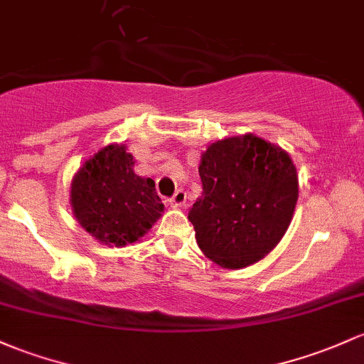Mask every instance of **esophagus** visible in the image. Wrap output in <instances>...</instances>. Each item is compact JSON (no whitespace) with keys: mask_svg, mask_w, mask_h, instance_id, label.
I'll list each match as a JSON object with an SVG mask.
<instances>
[{"mask_svg":"<svg viewBox=\"0 0 364 364\" xmlns=\"http://www.w3.org/2000/svg\"><path fill=\"white\" fill-rule=\"evenodd\" d=\"M171 207H174V209H179V207L185 205L186 202V193L183 190H178L176 193L173 195V198H171Z\"/></svg>","mask_w":364,"mask_h":364,"instance_id":"34e87169","label":"esophagus"}]
</instances>
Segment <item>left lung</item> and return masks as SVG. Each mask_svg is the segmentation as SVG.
<instances>
[{"label":"left lung","mask_w":364,"mask_h":364,"mask_svg":"<svg viewBox=\"0 0 364 364\" xmlns=\"http://www.w3.org/2000/svg\"><path fill=\"white\" fill-rule=\"evenodd\" d=\"M198 174L203 191L188 219L202 252L228 269L261 261L282 240L297 203L289 154L254 134L226 138L203 151Z\"/></svg>","instance_id":"obj_1"}]
</instances>
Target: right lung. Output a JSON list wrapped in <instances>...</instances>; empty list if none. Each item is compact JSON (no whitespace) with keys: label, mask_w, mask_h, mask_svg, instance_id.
Segmentation results:
<instances>
[{"label":"right lung","mask_w":364,"mask_h":364,"mask_svg":"<svg viewBox=\"0 0 364 364\" xmlns=\"http://www.w3.org/2000/svg\"><path fill=\"white\" fill-rule=\"evenodd\" d=\"M126 146L95 154L72 179V210L91 237L105 245L134 243L161 218L164 203L150 178L134 174Z\"/></svg>","instance_id":"1"}]
</instances>
